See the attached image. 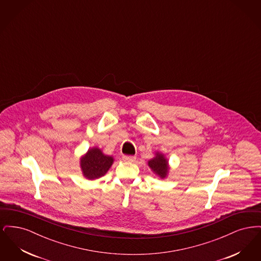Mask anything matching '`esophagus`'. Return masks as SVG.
<instances>
[{
  "instance_id": "obj_1",
  "label": "esophagus",
  "mask_w": 261,
  "mask_h": 261,
  "mask_svg": "<svg viewBox=\"0 0 261 261\" xmlns=\"http://www.w3.org/2000/svg\"><path fill=\"white\" fill-rule=\"evenodd\" d=\"M122 159H123L124 162H135L136 156H133V155H123Z\"/></svg>"
}]
</instances>
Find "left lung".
Wrapping results in <instances>:
<instances>
[{
  "instance_id": "left-lung-1",
  "label": "left lung",
  "mask_w": 261,
  "mask_h": 261,
  "mask_svg": "<svg viewBox=\"0 0 261 261\" xmlns=\"http://www.w3.org/2000/svg\"><path fill=\"white\" fill-rule=\"evenodd\" d=\"M166 159L162 155V153H156V156L152 160L149 161V166L151 170L159 175L161 178H164L168 172V164Z\"/></svg>"
}]
</instances>
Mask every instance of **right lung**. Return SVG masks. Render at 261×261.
Returning a JSON list of instances; mask_svg holds the SVG:
<instances>
[{
	"label": "right lung",
	"instance_id": "obj_1",
	"mask_svg": "<svg viewBox=\"0 0 261 261\" xmlns=\"http://www.w3.org/2000/svg\"><path fill=\"white\" fill-rule=\"evenodd\" d=\"M80 162L83 175L89 180H94L108 172L112 166L113 159L112 156L103 154L98 148H93L88 150Z\"/></svg>",
	"mask_w": 261,
	"mask_h": 261
}]
</instances>
